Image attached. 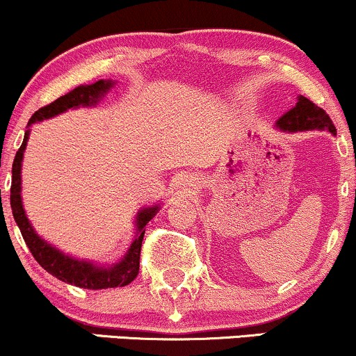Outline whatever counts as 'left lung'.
<instances>
[{"instance_id": "left-lung-1", "label": "left lung", "mask_w": 356, "mask_h": 356, "mask_svg": "<svg viewBox=\"0 0 356 356\" xmlns=\"http://www.w3.org/2000/svg\"><path fill=\"white\" fill-rule=\"evenodd\" d=\"M277 127L285 132L330 131L336 136V127L330 115L305 97H299L296 106L278 118Z\"/></svg>"}]
</instances>
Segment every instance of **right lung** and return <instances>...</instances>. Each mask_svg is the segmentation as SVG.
Listing matches in <instances>:
<instances>
[{"mask_svg": "<svg viewBox=\"0 0 356 356\" xmlns=\"http://www.w3.org/2000/svg\"><path fill=\"white\" fill-rule=\"evenodd\" d=\"M113 86L112 79H100V81L93 83V85L78 86L70 91L64 97L57 98L51 105H45L33 113L32 118L29 120V127L35 122L47 120L59 113H64L70 108H78V106H91L97 105L98 100ZM30 129L25 132L24 143L15 156L13 168H11V195H10V205L11 212H13L15 222L20 227L22 236H24L26 246H29L30 253L37 259V263L45 271L52 275V277L59 278V280L66 282V284L81 286V289L90 290H102V289H115V286L129 285L134 278L139 275V259H140V248H143L144 232H146V224L156 212L159 210V205H152L139 210L137 213V232L134 238L131 248L125 253L124 258L118 263H113L112 266H97L93 263L85 261V259H76L70 254H64L57 248L49 244L47 241L42 239L35 231H33L32 224L26 219V213L22 204V161H24V152L26 147V140H29Z\"/></svg>", "mask_w": 356, "mask_h": 356, "instance_id": "add662e5", "label": "right lung"}]
</instances>
